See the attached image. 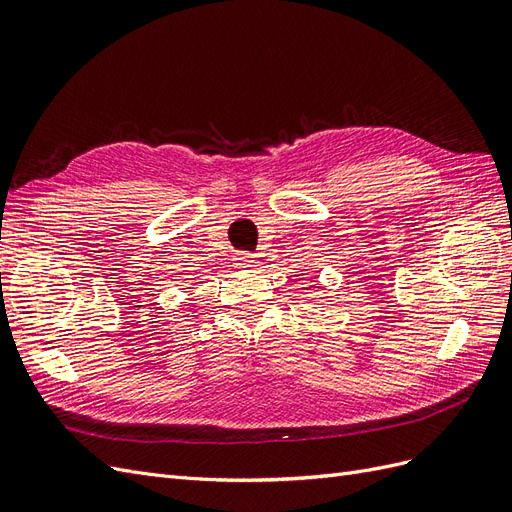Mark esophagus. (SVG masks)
Masks as SVG:
<instances>
[{
    "label": "esophagus",
    "mask_w": 512,
    "mask_h": 512,
    "mask_svg": "<svg viewBox=\"0 0 512 512\" xmlns=\"http://www.w3.org/2000/svg\"><path fill=\"white\" fill-rule=\"evenodd\" d=\"M254 260H256V256L250 254V252H237L235 254V265H239V267H252Z\"/></svg>",
    "instance_id": "esophagus-1"
}]
</instances>
